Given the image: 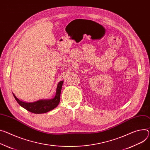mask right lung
Wrapping results in <instances>:
<instances>
[{
	"label": "right lung",
	"instance_id": "obj_1",
	"mask_svg": "<svg viewBox=\"0 0 150 150\" xmlns=\"http://www.w3.org/2000/svg\"><path fill=\"white\" fill-rule=\"evenodd\" d=\"M63 81H60L57 85L56 89V96L51 99H44L39 100L34 102H25L19 100L13 94V97L16 99L18 103L28 110L34 114H43L51 111L53 109L57 107L60 100V93Z\"/></svg>",
	"mask_w": 150,
	"mask_h": 150
}]
</instances>
